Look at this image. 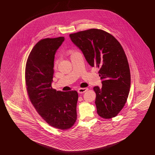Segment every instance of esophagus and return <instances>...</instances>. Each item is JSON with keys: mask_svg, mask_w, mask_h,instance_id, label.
<instances>
[{"mask_svg": "<svg viewBox=\"0 0 155 155\" xmlns=\"http://www.w3.org/2000/svg\"><path fill=\"white\" fill-rule=\"evenodd\" d=\"M88 90L87 88H80L78 89V92L80 94H83Z\"/></svg>", "mask_w": 155, "mask_h": 155, "instance_id": "34e87169", "label": "esophagus"}]
</instances>
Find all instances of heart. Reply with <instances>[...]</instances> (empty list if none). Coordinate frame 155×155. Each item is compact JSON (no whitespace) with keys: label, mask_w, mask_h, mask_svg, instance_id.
<instances>
[{"label":"heart","mask_w":155,"mask_h":155,"mask_svg":"<svg viewBox=\"0 0 155 155\" xmlns=\"http://www.w3.org/2000/svg\"><path fill=\"white\" fill-rule=\"evenodd\" d=\"M57 62V61H56V62H55V64H56Z\"/></svg>","instance_id":"b5f03b06"}]
</instances>
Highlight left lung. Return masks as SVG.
<instances>
[{
	"label": "left lung",
	"mask_w": 155,
	"mask_h": 155,
	"mask_svg": "<svg viewBox=\"0 0 155 155\" xmlns=\"http://www.w3.org/2000/svg\"><path fill=\"white\" fill-rule=\"evenodd\" d=\"M91 67H98L101 88L94 87L97 111L104 119L115 117L126 102L131 85L127 57L122 45L103 30L90 29L69 35Z\"/></svg>",
	"instance_id": "1"
}]
</instances>
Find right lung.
Instances as JSON below:
<instances>
[{
    "label": "right lung",
    "mask_w": 155,
    "mask_h": 155,
    "mask_svg": "<svg viewBox=\"0 0 155 155\" xmlns=\"http://www.w3.org/2000/svg\"><path fill=\"white\" fill-rule=\"evenodd\" d=\"M64 37L42 39L34 46L25 68V83L29 99L42 119L53 127L67 130L77 119L78 95L75 90L52 88L54 56Z\"/></svg>",
    "instance_id": "1"
}]
</instances>
